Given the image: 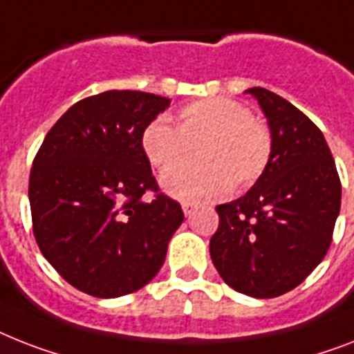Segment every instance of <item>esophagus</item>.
I'll use <instances>...</instances> for the list:
<instances>
[{"label":"esophagus","mask_w":354,"mask_h":354,"mask_svg":"<svg viewBox=\"0 0 354 354\" xmlns=\"http://www.w3.org/2000/svg\"><path fill=\"white\" fill-rule=\"evenodd\" d=\"M182 209H183V214H185V216H191L192 212H194V209H196V205L191 202H183Z\"/></svg>","instance_id":"34e87169"}]
</instances>
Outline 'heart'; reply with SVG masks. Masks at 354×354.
I'll list each match as a JSON object with an SVG mask.
<instances>
[{
	"instance_id": "obj_1",
	"label": "heart",
	"mask_w": 354,
	"mask_h": 354,
	"mask_svg": "<svg viewBox=\"0 0 354 354\" xmlns=\"http://www.w3.org/2000/svg\"><path fill=\"white\" fill-rule=\"evenodd\" d=\"M198 142V164L173 169ZM140 149L152 167L167 172L165 191L185 202H211L258 182L272 160L274 136L263 120L232 97H205L176 112V127L156 116L143 125Z\"/></svg>"
}]
</instances>
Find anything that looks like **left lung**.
Masks as SVG:
<instances>
[{"label":"left lung","instance_id":"left-lung-1","mask_svg":"<svg viewBox=\"0 0 354 354\" xmlns=\"http://www.w3.org/2000/svg\"><path fill=\"white\" fill-rule=\"evenodd\" d=\"M247 93L266 112L274 152L245 196L216 207L209 251L234 291L274 298L300 286L329 251L342 183L326 138L304 112L267 88Z\"/></svg>","mask_w":354,"mask_h":354}]
</instances>
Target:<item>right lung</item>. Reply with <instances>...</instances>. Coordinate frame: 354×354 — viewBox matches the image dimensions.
<instances>
[{"label":"right lung","mask_w":354,"mask_h":354,"mask_svg":"<svg viewBox=\"0 0 354 354\" xmlns=\"http://www.w3.org/2000/svg\"><path fill=\"white\" fill-rule=\"evenodd\" d=\"M169 102L140 91L83 97L34 156L28 200L37 247L63 280L91 297L142 289L182 225V207L160 192L140 149L143 125Z\"/></svg>","instance_id":"1"}]
</instances>
